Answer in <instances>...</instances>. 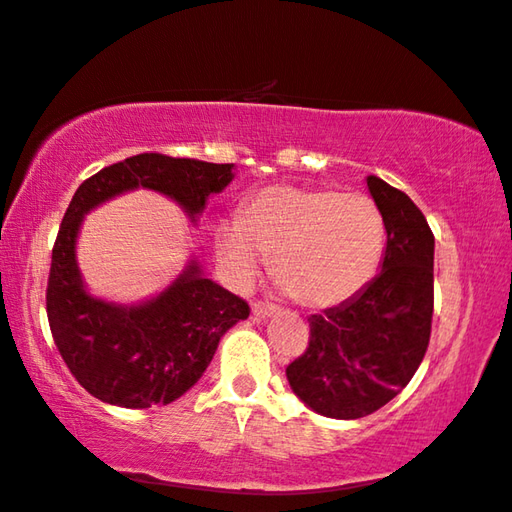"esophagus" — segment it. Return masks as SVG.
I'll list each match as a JSON object with an SVG mask.
<instances>
[{
    "mask_svg": "<svg viewBox=\"0 0 512 512\" xmlns=\"http://www.w3.org/2000/svg\"><path fill=\"white\" fill-rule=\"evenodd\" d=\"M275 312H278V307L275 305L262 303V300H255L253 303V314L257 316V319H269V316H273Z\"/></svg>",
    "mask_w": 512,
    "mask_h": 512,
    "instance_id": "esophagus-1",
    "label": "esophagus"
}]
</instances>
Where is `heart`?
<instances>
[{
    "instance_id": "obj_1",
    "label": "heart",
    "mask_w": 512,
    "mask_h": 512,
    "mask_svg": "<svg viewBox=\"0 0 512 512\" xmlns=\"http://www.w3.org/2000/svg\"><path fill=\"white\" fill-rule=\"evenodd\" d=\"M216 248L232 278H257L262 257L298 303L332 307L369 285L385 253V221L362 193L269 186L239 221L218 230Z\"/></svg>"
}]
</instances>
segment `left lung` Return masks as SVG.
<instances>
[{
  "label": "left lung",
  "instance_id": "left-lung-1",
  "mask_svg": "<svg viewBox=\"0 0 512 512\" xmlns=\"http://www.w3.org/2000/svg\"><path fill=\"white\" fill-rule=\"evenodd\" d=\"M387 232L380 273L360 294L310 319V344L287 367L307 408L360 419L383 408L424 360L433 321L435 237L421 209L376 175L367 177Z\"/></svg>",
  "mask_w": 512,
  "mask_h": 512
}]
</instances>
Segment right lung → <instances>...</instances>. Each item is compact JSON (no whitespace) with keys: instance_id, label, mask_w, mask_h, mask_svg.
<instances>
[{"instance_id":"right-lung-1","label":"right lung","mask_w":512,"mask_h":512,"mask_svg":"<svg viewBox=\"0 0 512 512\" xmlns=\"http://www.w3.org/2000/svg\"><path fill=\"white\" fill-rule=\"evenodd\" d=\"M232 168L143 152L102 168L72 196L52 248L47 321L63 362L95 399L134 410L180 399L205 373L225 332L248 319L250 307L205 278L198 259L145 303L91 296L75 253L81 221L102 202L143 186L175 200L196 223L207 198L232 182Z\"/></svg>"}]
</instances>
